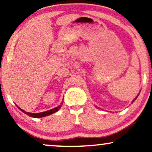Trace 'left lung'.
I'll return each mask as SVG.
<instances>
[{
	"label": "left lung",
	"mask_w": 152,
	"mask_h": 152,
	"mask_svg": "<svg viewBox=\"0 0 152 152\" xmlns=\"http://www.w3.org/2000/svg\"><path fill=\"white\" fill-rule=\"evenodd\" d=\"M136 98H137V97H136ZM136 98H135V99H134V100H133V102H134V100H136Z\"/></svg>",
	"instance_id": "left-lung-1"
}]
</instances>
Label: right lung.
<instances>
[{"instance_id": "add662e5", "label": "right lung", "mask_w": 152, "mask_h": 152, "mask_svg": "<svg viewBox=\"0 0 152 152\" xmlns=\"http://www.w3.org/2000/svg\"><path fill=\"white\" fill-rule=\"evenodd\" d=\"M63 103V102H62ZM18 107V106H17ZM61 104L58 107H55L54 109H52V110H48V111H46V112H41V113H38V114H33V113H29V112H25L24 110H21L20 107H18L20 109V110L22 111L23 112H24L25 114H26L28 115V116H31V117H34V118H42V117H45V116H49V115L52 114H54V113L56 112L57 111H58V110L60 108H61Z\"/></svg>"}]
</instances>
